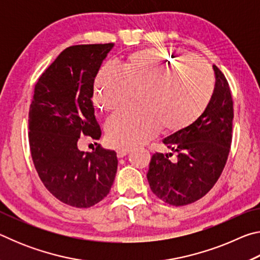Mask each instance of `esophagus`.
Listing matches in <instances>:
<instances>
[{"instance_id": "esophagus-1", "label": "esophagus", "mask_w": 260, "mask_h": 260, "mask_svg": "<svg viewBox=\"0 0 260 260\" xmlns=\"http://www.w3.org/2000/svg\"><path fill=\"white\" fill-rule=\"evenodd\" d=\"M129 152H131L129 148H119V149H117V157L122 158V157H125L126 155H128Z\"/></svg>"}]
</instances>
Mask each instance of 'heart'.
<instances>
[{
    "instance_id": "obj_1",
    "label": "heart",
    "mask_w": 260,
    "mask_h": 260,
    "mask_svg": "<svg viewBox=\"0 0 260 260\" xmlns=\"http://www.w3.org/2000/svg\"><path fill=\"white\" fill-rule=\"evenodd\" d=\"M213 76L208 64L170 49H144L127 57L122 73L105 67L94 83V103L114 112L140 91V109H126L110 118L105 132L110 143L134 147L158 134L161 126L178 132L202 116L213 95Z\"/></svg>"
}]
</instances>
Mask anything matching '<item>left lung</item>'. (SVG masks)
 <instances>
[{"instance_id": "left-lung-1", "label": "left lung", "mask_w": 260, "mask_h": 260, "mask_svg": "<svg viewBox=\"0 0 260 260\" xmlns=\"http://www.w3.org/2000/svg\"><path fill=\"white\" fill-rule=\"evenodd\" d=\"M215 88L199 119L162 140L172 153H155L147 173L152 192L171 205L193 203L210 191L225 167L232 143L233 100L222 72L213 65Z\"/></svg>"}]
</instances>
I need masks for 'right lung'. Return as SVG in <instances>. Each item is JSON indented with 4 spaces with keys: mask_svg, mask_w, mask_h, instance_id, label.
<instances>
[{
    "mask_svg": "<svg viewBox=\"0 0 260 260\" xmlns=\"http://www.w3.org/2000/svg\"><path fill=\"white\" fill-rule=\"evenodd\" d=\"M114 47L72 46L63 50L35 85L28 113L30 155L46 188L76 208H90L108 195L117 173L113 150H79L80 135L101 138L91 98L94 80Z\"/></svg>",
    "mask_w": 260,
    "mask_h": 260,
    "instance_id": "obj_1",
    "label": "right lung"
}]
</instances>
